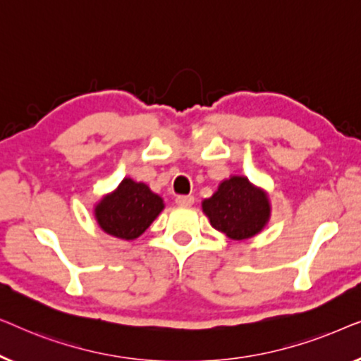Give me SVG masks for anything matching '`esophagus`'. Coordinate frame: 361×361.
Returning a JSON list of instances; mask_svg holds the SVG:
<instances>
[{"label":"esophagus","mask_w":361,"mask_h":361,"mask_svg":"<svg viewBox=\"0 0 361 361\" xmlns=\"http://www.w3.org/2000/svg\"><path fill=\"white\" fill-rule=\"evenodd\" d=\"M195 202L194 195H177L176 197V204L177 205H192Z\"/></svg>","instance_id":"34e87169"}]
</instances>
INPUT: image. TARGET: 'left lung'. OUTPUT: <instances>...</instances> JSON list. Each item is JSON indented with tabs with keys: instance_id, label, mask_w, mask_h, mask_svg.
<instances>
[{
	"instance_id": "1",
	"label": "left lung",
	"mask_w": 361,
	"mask_h": 361,
	"mask_svg": "<svg viewBox=\"0 0 361 361\" xmlns=\"http://www.w3.org/2000/svg\"><path fill=\"white\" fill-rule=\"evenodd\" d=\"M202 212L210 225L230 240H248L263 231L271 219L268 192L246 176L221 180L210 199L202 202Z\"/></svg>"
}]
</instances>
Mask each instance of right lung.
I'll use <instances>...</instances> for the list:
<instances>
[{
  "mask_svg": "<svg viewBox=\"0 0 361 361\" xmlns=\"http://www.w3.org/2000/svg\"><path fill=\"white\" fill-rule=\"evenodd\" d=\"M164 210V200L147 187L125 177L110 194L95 204L93 214L105 233L120 240H136Z\"/></svg>",
  "mask_w": 361,
  "mask_h": 361,
  "instance_id": "1",
  "label": "right lung"
}]
</instances>
